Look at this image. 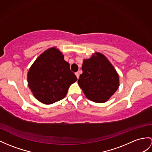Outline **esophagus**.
Masks as SVG:
<instances>
[{"label":"esophagus","instance_id":"esophagus-1","mask_svg":"<svg viewBox=\"0 0 152 152\" xmlns=\"http://www.w3.org/2000/svg\"><path fill=\"white\" fill-rule=\"evenodd\" d=\"M75 75H76V77H77V79H79V73H78V72H76V73H75Z\"/></svg>","mask_w":152,"mask_h":152}]
</instances>
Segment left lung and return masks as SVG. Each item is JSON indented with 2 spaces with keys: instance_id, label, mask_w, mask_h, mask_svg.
<instances>
[{
  "instance_id": "obj_1",
  "label": "left lung",
  "mask_w": 152,
  "mask_h": 152,
  "mask_svg": "<svg viewBox=\"0 0 152 152\" xmlns=\"http://www.w3.org/2000/svg\"><path fill=\"white\" fill-rule=\"evenodd\" d=\"M82 69L78 84L90 101L105 102L119 88V74L103 54L95 52L90 58L84 59Z\"/></svg>"
}]
</instances>
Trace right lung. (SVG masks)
I'll list each match as a JSON object with an SVG mask.
<instances>
[{"instance_id": "right-lung-1", "label": "right lung", "mask_w": 152, "mask_h": 152, "mask_svg": "<svg viewBox=\"0 0 152 152\" xmlns=\"http://www.w3.org/2000/svg\"><path fill=\"white\" fill-rule=\"evenodd\" d=\"M28 86L40 102L51 104L66 97L68 89L77 79L56 47L44 51L29 68Z\"/></svg>"}]
</instances>
